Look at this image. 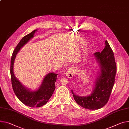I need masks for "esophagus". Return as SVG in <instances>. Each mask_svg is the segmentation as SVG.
Segmentation results:
<instances>
[{
  "label": "esophagus",
  "mask_w": 129,
  "mask_h": 129,
  "mask_svg": "<svg viewBox=\"0 0 129 129\" xmlns=\"http://www.w3.org/2000/svg\"><path fill=\"white\" fill-rule=\"evenodd\" d=\"M75 73V68H72L69 69L66 72V76L69 78H73Z\"/></svg>",
  "instance_id": "obj_1"
}]
</instances>
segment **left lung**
<instances>
[{
	"instance_id": "obj_1",
	"label": "left lung",
	"mask_w": 129,
	"mask_h": 129,
	"mask_svg": "<svg viewBox=\"0 0 129 129\" xmlns=\"http://www.w3.org/2000/svg\"><path fill=\"white\" fill-rule=\"evenodd\" d=\"M101 52L93 55L100 66V73L95 82V87L90 95L79 96L72 92L76 102L81 107L88 110L99 109L107 103L114 84L117 67L113 51L107 41Z\"/></svg>"
}]
</instances>
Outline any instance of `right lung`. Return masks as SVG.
Wrapping results in <instances>:
<instances>
[{
	"label": "right lung",
	"mask_w": 129,
	"mask_h": 129,
	"mask_svg": "<svg viewBox=\"0 0 129 129\" xmlns=\"http://www.w3.org/2000/svg\"><path fill=\"white\" fill-rule=\"evenodd\" d=\"M37 31V29L34 30L26 35L17 44L11 57L10 66L12 85L15 94L22 103L32 108L41 107L48 101L55 88V83L57 76V74L52 72L49 73L45 77L38 90L31 91L30 89L22 85L14 75L13 66L16 54L21 48L33 38Z\"/></svg>",
	"instance_id": "right-lung-1"
}]
</instances>
